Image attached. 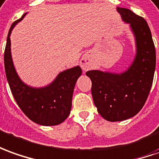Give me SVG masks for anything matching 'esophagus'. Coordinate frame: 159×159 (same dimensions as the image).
<instances>
[{
    "label": "esophagus",
    "instance_id": "34e87169",
    "mask_svg": "<svg viewBox=\"0 0 159 159\" xmlns=\"http://www.w3.org/2000/svg\"><path fill=\"white\" fill-rule=\"evenodd\" d=\"M80 66H81V68L83 70H87L88 69V65H87V63H86V61L85 59H83L81 61H80Z\"/></svg>",
    "mask_w": 159,
    "mask_h": 159
}]
</instances>
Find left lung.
I'll return each instance as SVG.
<instances>
[{
  "instance_id": "obj_1",
  "label": "left lung",
  "mask_w": 159,
  "mask_h": 159,
  "mask_svg": "<svg viewBox=\"0 0 159 159\" xmlns=\"http://www.w3.org/2000/svg\"><path fill=\"white\" fill-rule=\"evenodd\" d=\"M135 36L137 54L122 73L92 70L86 74L92 80V95L99 114L111 122L130 119L144 107L152 85L156 50L146 20L124 7H117Z\"/></svg>"
}]
</instances>
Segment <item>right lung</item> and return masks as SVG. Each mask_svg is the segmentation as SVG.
Wrapping results in <instances>:
<instances>
[{
  "label": "right lung",
  "mask_w": 159,
  "mask_h": 159,
  "mask_svg": "<svg viewBox=\"0 0 159 159\" xmlns=\"http://www.w3.org/2000/svg\"><path fill=\"white\" fill-rule=\"evenodd\" d=\"M12 24L4 52V65L7 82L11 92L21 111L29 119L41 125H56L62 123L70 114L73 89L78 78L81 75V68L77 66L67 69L59 75L50 85L34 88L24 84L18 76L11 56V32L23 19Z\"/></svg>",
  "instance_id": "add662e5"
}]
</instances>
